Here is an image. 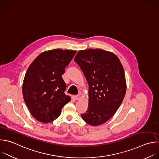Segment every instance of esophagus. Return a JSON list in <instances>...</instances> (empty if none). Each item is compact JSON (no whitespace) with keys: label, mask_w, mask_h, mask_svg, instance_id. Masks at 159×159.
<instances>
[{"label":"esophagus","mask_w":159,"mask_h":159,"mask_svg":"<svg viewBox=\"0 0 159 159\" xmlns=\"http://www.w3.org/2000/svg\"><path fill=\"white\" fill-rule=\"evenodd\" d=\"M75 99H76V100H79V99L80 98V94L76 95H75Z\"/></svg>","instance_id":"obj_1"}]
</instances>
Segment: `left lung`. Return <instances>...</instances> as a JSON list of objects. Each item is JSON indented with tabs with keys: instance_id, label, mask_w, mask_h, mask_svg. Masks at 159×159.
<instances>
[{
	"instance_id": "left-lung-1",
	"label": "left lung",
	"mask_w": 159,
	"mask_h": 159,
	"mask_svg": "<svg viewBox=\"0 0 159 159\" xmlns=\"http://www.w3.org/2000/svg\"><path fill=\"white\" fill-rule=\"evenodd\" d=\"M74 61L89 84V100L83 120L97 126L109 120L122 102L126 82L122 65L113 53L102 49L79 51Z\"/></svg>"
}]
</instances>
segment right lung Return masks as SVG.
Here are the masks:
<instances>
[{
	"label": "right lung",
	"mask_w": 159,
	"mask_h": 159,
	"mask_svg": "<svg viewBox=\"0 0 159 159\" xmlns=\"http://www.w3.org/2000/svg\"><path fill=\"white\" fill-rule=\"evenodd\" d=\"M76 51L55 49L40 54L28 68L22 85L24 100L32 116L43 123L56 120L71 100L62 77Z\"/></svg>",
	"instance_id": "1"
}]
</instances>
